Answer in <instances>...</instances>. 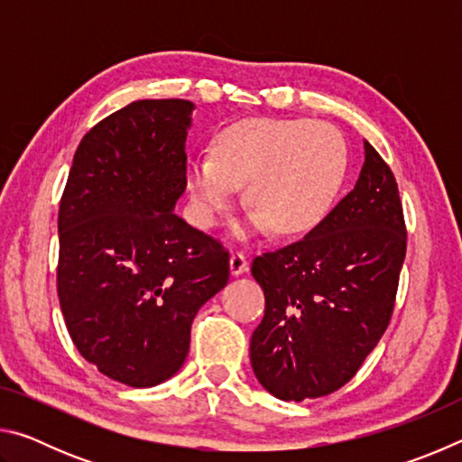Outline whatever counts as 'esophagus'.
Wrapping results in <instances>:
<instances>
[{"mask_svg": "<svg viewBox=\"0 0 462 462\" xmlns=\"http://www.w3.org/2000/svg\"><path fill=\"white\" fill-rule=\"evenodd\" d=\"M248 269V261H246V256L242 254V253H232L230 254V273L234 277H238V275H242V273H245Z\"/></svg>", "mask_w": 462, "mask_h": 462, "instance_id": "1", "label": "esophagus"}]
</instances>
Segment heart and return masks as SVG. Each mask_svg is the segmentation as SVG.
Wrapping results in <instances>:
<instances>
[{
  "label": "heart",
  "instance_id": "heart-1",
  "mask_svg": "<svg viewBox=\"0 0 462 462\" xmlns=\"http://www.w3.org/2000/svg\"><path fill=\"white\" fill-rule=\"evenodd\" d=\"M346 161L342 134L326 122H236L217 138L214 156L198 154L187 162L193 220L212 228L246 185L254 230L271 226L279 236L308 232L338 193Z\"/></svg>",
  "mask_w": 462,
  "mask_h": 462
}]
</instances>
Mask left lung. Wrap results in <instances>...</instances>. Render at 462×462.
<instances>
[{
	"label": "left lung",
	"mask_w": 462,
	"mask_h": 462,
	"mask_svg": "<svg viewBox=\"0 0 462 462\" xmlns=\"http://www.w3.org/2000/svg\"><path fill=\"white\" fill-rule=\"evenodd\" d=\"M405 240L395 177L365 140L355 189L301 240L250 267L264 291L250 365L271 395L316 400L355 377L393 314Z\"/></svg>",
	"instance_id": "obj_1"
}]
</instances>
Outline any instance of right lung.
Segmentation results:
<instances>
[{
	"instance_id": "add662e5",
	"label": "right lung",
	"mask_w": 462,
	"mask_h": 462,
	"mask_svg": "<svg viewBox=\"0 0 462 462\" xmlns=\"http://www.w3.org/2000/svg\"><path fill=\"white\" fill-rule=\"evenodd\" d=\"M195 106L140 99L83 136L59 208L57 289L85 361L130 387L181 369L191 324L230 277L220 242L175 214Z\"/></svg>"
}]
</instances>
